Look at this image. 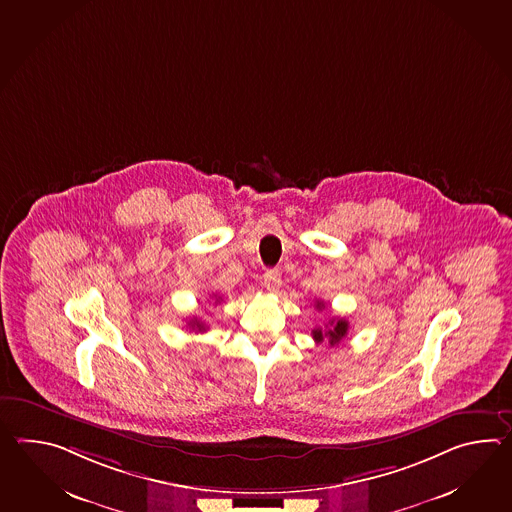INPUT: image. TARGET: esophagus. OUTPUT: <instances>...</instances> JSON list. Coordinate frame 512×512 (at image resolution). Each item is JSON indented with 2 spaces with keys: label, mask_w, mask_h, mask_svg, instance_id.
Returning a JSON list of instances; mask_svg holds the SVG:
<instances>
[{
  "label": "esophagus",
  "mask_w": 512,
  "mask_h": 512,
  "mask_svg": "<svg viewBox=\"0 0 512 512\" xmlns=\"http://www.w3.org/2000/svg\"><path fill=\"white\" fill-rule=\"evenodd\" d=\"M281 272L279 270H266L264 272V286H266V290L268 292H272V294H277L279 292V288H281Z\"/></svg>",
  "instance_id": "34e87169"
}]
</instances>
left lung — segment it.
I'll return each instance as SVG.
<instances>
[{
    "instance_id": "1",
    "label": "left lung",
    "mask_w": 512,
    "mask_h": 512,
    "mask_svg": "<svg viewBox=\"0 0 512 512\" xmlns=\"http://www.w3.org/2000/svg\"><path fill=\"white\" fill-rule=\"evenodd\" d=\"M316 307L321 310L325 307L321 301L316 303ZM347 330H349V323L345 319H330L327 323V329H314L312 330V338L316 340V343H323V341H329L330 345H338L345 336H347Z\"/></svg>"
}]
</instances>
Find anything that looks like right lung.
Masks as SVG:
<instances>
[{
    "label": "right lung",
    "instance_id": "1",
    "mask_svg": "<svg viewBox=\"0 0 512 512\" xmlns=\"http://www.w3.org/2000/svg\"><path fill=\"white\" fill-rule=\"evenodd\" d=\"M216 301H220V297H218ZM187 325H189V327H191L193 330H198V332H204L205 330L204 323H202V321H200L198 318L189 319V323H187Z\"/></svg>",
    "mask_w": 512,
    "mask_h": 512
}]
</instances>
